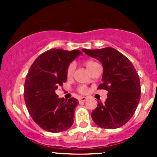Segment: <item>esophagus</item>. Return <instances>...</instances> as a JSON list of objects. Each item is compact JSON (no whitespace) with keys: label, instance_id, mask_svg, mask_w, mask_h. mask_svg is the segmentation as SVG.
I'll list each match as a JSON object with an SVG mask.
<instances>
[{"label":"esophagus","instance_id":"1","mask_svg":"<svg viewBox=\"0 0 157 157\" xmlns=\"http://www.w3.org/2000/svg\"><path fill=\"white\" fill-rule=\"evenodd\" d=\"M87 99V98L86 97H80V99H79V102H85V101Z\"/></svg>","mask_w":157,"mask_h":157}]
</instances>
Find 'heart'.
Listing matches in <instances>:
<instances>
[{"label":"heart","mask_w":157,"mask_h":157,"mask_svg":"<svg viewBox=\"0 0 157 157\" xmlns=\"http://www.w3.org/2000/svg\"><path fill=\"white\" fill-rule=\"evenodd\" d=\"M97 63L95 62V61H92V60H87L84 62V65L86 67V68L87 69L88 71H90V70L93 68L95 65H96ZM74 64H71L67 67V70H66V76H67V78H71L73 75V73H74ZM79 91L81 93H86V88L85 86H81L80 89H79Z\"/></svg>","instance_id":"1"}]
</instances>
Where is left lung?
I'll return each instance as SVG.
<instances>
[{
    "label": "left lung",
    "mask_w": 157,
    "mask_h": 157,
    "mask_svg": "<svg viewBox=\"0 0 157 157\" xmlns=\"http://www.w3.org/2000/svg\"><path fill=\"white\" fill-rule=\"evenodd\" d=\"M82 50L102 63V83L98 89L109 92L105 102H98L92 112L93 121L106 129L121 127L132 118L140 102L141 91L137 71L128 58L113 48Z\"/></svg>",
    "instance_id": "1"
}]
</instances>
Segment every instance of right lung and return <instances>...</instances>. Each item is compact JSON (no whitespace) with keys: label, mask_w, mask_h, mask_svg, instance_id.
<instances>
[{"label":"right lung","mask_w":157,"mask_h":157,"mask_svg":"<svg viewBox=\"0 0 157 157\" xmlns=\"http://www.w3.org/2000/svg\"><path fill=\"white\" fill-rule=\"evenodd\" d=\"M80 50L52 48L39 55L28 71L24 85V99L33 121L52 133L69 129L79 104L75 98L64 100L55 93L67 81L66 70L79 55Z\"/></svg>","instance_id":"right-lung-1"}]
</instances>
